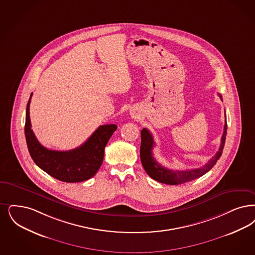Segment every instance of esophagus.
I'll return each mask as SVG.
<instances>
[{
  "mask_svg": "<svg viewBox=\"0 0 255 255\" xmlns=\"http://www.w3.org/2000/svg\"><path fill=\"white\" fill-rule=\"evenodd\" d=\"M134 116H135V115H134V114H132V118H134Z\"/></svg>",
  "mask_w": 255,
  "mask_h": 255,
  "instance_id": "obj_1",
  "label": "esophagus"
}]
</instances>
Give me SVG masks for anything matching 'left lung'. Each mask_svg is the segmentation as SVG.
<instances>
[{"instance_id": "1", "label": "left lung", "mask_w": 255, "mask_h": 255, "mask_svg": "<svg viewBox=\"0 0 255 255\" xmlns=\"http://www.w3.org/2000/svg\"><path fill=\"white\" fill-rule=\"evenodd\" d=\"M219 95V94H218ZM222 100L221 95H219ZM226 117V116H225ZM227 120H225L224 132L221 137V143L218 152L201 168L186 170V171H175L168 168H165L158 163L153 155V148L154 146L153 135L150 131L146 128H143L140 132L141 135V145H140V159L143 168L146 173L149 174L153 179L160 182V183L168 184V185H178V184L186 183L191 180L196 179L200 176L208 173L217 160L220 158L223 149H224L226 134H227Z\"/></svg>"}]
</instances>
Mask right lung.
Segmentation results:
<instances>
[{
	"instance_id": "add662e5",
	"label": "right lung",
	"mask_w": 255,
	"mask_h": 255,
	"mask_svg": "<svg viewBox=\"0 0 255 255\" xmlns=\"http://www.w3.org/2000/svg\"><path fill=\"white\" fill-rule=\"evenodd\" d=\"M26 106L24 134L27 148L34 162L42 171L63 182H82L93 177L102 166L104 148L114 132L116 124L100 126L80 147L70 151H54L43 147L31 129L29 105Z\"/></svg>"
}]
</instances>
